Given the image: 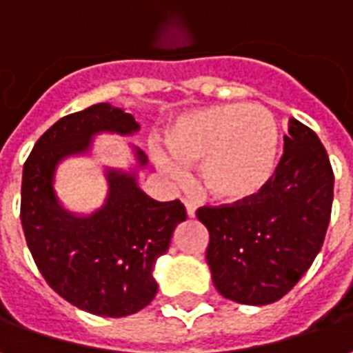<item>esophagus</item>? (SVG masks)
Segmentation results:
<instances>
[{
  "instance_id": "1",
  "label": "esophagus",
  "mask_w": 353,
  "mask_h": 353,
  "mask_svg": "<svg viewBox=\"0 0 353 353\" xmlns=\"http://www.w3.org/2000/svg\"><path fill=\"white\" fill-rule=\"evenodd\" d=\"M183 204H185V210H187V215H189V217H194V212H196V204H194V202H192V200H189V199H185Z\"/></svg>"
}]
</instances>
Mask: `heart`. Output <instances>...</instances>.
Listing matches in <instances>:
<instances>
[{
	"label": "heart",
	"mask_w": 353,
	"mask_h": 353,
	"mask_svg": "<svg viewBox=\"0 0 353 353\" xmlns=\"http://www.w3.org/2000/svg\"><path fill=\"white\" fill-rule=\"evenodd\" d=\"M168 154H159L162 172L181 179L183 168L200 164V185L214 199L244 202L274 177L280 157V124L270 109L223 103L189 111L166 136Z\"/></svg>",
	"instance_id": "heart-1"
}]
</instances>
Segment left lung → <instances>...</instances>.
Listing matches in <instances>:
<instances>
[{
  "label": "left lung",
  "instance_id": "1",
  "mask_svg": "<svg viewBox=\"0 0 353 353\" xmlns=\"http://www.w3.org/2000/svg\"><path fill=\"white\" fill-rule=\"evenodd\" d=\"M333 187L323 143L291 119L274 177L257 196L196 210L210 232L206 261L215 289L253 306L288 295L323 245Z\"/></svg>",
  "mask_w": 353,
  "mask_h": 353
}]
</instances>
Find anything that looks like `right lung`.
Here are the masks:
<instances>
[{
	"label": "right lung",
	"mask_w": 353,
	"mask_h": 353,
	"mask_svg": "<svg viewBox=\"0 0 353 353\" xmlns=\"http://www.w3.org/2000/svg\"><path fill=\"white\" fill-rule=\"evenodd\" d=\"M103 130L130 134L138 123L111 103H96L62 117L37 139L22 172L20 223L37 270L58 295L96 316L123 318L154 299V261L168 252L187 212L179 200L149 199L136 177L117 172L108 174V202L96 214L75 217L58 206L57 164L87 151L90 136ZM138 161L147 162L141 151Z\"/></svg>",
	"instance_id": "obj_1"
}]
</instances>
